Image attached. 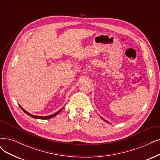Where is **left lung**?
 Segmentation results:
<instances>
[{"instance_id":"obj_1","label":"left lung","mask_w":160,"mask_h":160,"mask_svg":"<svg viewBox=\"0 0 160 160\" xmlns=\"http://www.w3.org/2000/svg\"><path fill=\"white\" fill-rule=\"evenodd\" d=\"M103 120H104V119H103ZM104 121H105V120H104ZM106 122H108V121H106Z\"/></svg>"}]
</instances>
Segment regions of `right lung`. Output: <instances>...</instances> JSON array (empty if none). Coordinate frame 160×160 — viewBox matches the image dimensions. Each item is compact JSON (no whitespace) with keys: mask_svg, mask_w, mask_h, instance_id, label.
Here are the masks:
<instances>
[{"mask_svg":"<svg viewBox=\"0 0 160 160\" xmlns=\"http://www.w3.org/2000/svg\"><path fill=\"white\" fill-rule=\"evenodd\" d=\"M20 107L21 108V109L25 112V113L27 114V115H28L29 116H30V117H33V118H35V119H50V118H51V117H53L54 116H55V115H57L59 112H60L62 109H60L58 111H57V113H54V114H52V115H49V116H46V117H41V116H35V115H31V114H29V113H28V112H26L24 109H23L21 106L20 105Z\"/></svg>","mask_w":160,"mask_h":160,"instance_id":"obj_1","label":"right lung"}]
</instances>
